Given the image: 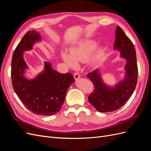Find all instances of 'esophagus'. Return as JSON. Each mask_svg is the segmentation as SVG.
<instances>
[{
    "mask_svg": "<svg viewBox=\"0 0 151 151\" xmlns=\"http://www.w3.org/2000/svg\"><path fill=\"white\" fill-rule=\"evenodd\" d=\"M80 75L78 72H75L74 74V77L76 80H77L79 78H80Z\"/></svg>",
    "mask_w": 151,
    "mask_h": 151,
    "instance_id": "obj_1",
    "label": "esophagus"
}]
</instances>
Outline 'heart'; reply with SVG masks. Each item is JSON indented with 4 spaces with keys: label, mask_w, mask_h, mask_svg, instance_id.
I'll return each mask as SVG.
<instances>
[{
    "label": "heart",
    "mask_w": 151,
    "mask_h": 151,
    "mask_svg": "<svg viewBox=\"0 0 151 151\" xmlns=\"http://www.w3.org/2000/svg\"><path fill=\"white\" fill-rule=\"evenodd\" d=\"M97 46L98 43L94 40H85L72 48L69 51V55L66 52H62V59L68 66L74 67L76 65V62H84L88 59ZM101 54L102 50H99L97 53L96 58H99Z\"/></svg>",
    "instance_id": "b5f03b06"
}]
</instances>
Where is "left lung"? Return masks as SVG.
I'll use <instances>...</instances> for the list:
<instances>
[{
    "instance_id": "1",
    "label": "left lung",
    "mask_w": 151,
    "mask_h": 151,
    "mask_svg": "<svg viewBox=\"0 0 151 151\" xmlns=\"http://www.w3.org/2000/svg\"><path fill=\"white\" fill-rule=\"evenodd\" d=\"M115 35L114 49L120 51L121 57L127 60L124 79L110 87L103 83L98 69L87 76L94 85L88 100L99 112H111L120 108L133 94L137 83L138 67L134 44L120 26H116Z\"/></svg>"
}]
</instances>
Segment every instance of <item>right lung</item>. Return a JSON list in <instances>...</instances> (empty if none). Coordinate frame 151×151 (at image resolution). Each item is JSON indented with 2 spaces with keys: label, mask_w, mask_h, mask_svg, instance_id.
<instances>
[{
  "label": "right lung",
  "mask_w": 151,
  "mask_h": 151,
  "mask_svg": "<svg viewBox=\"0 0 151 151\" xmlns=\"http://www.w3.org/2000/svg\"><path fill=\"white\" fill-rule=\"evenodd\" d=\"M41 40L35 31H28L14 52L11 62V77L14 90L21 101L36 115L51 116L60 110L68 87L75 81L70 72L60 74L45 62V69L32 80L24 76L28 68L23 52L33 48Z\"/></svg>",
  "instance_id": "right-lung-1"
}]
</instances>
